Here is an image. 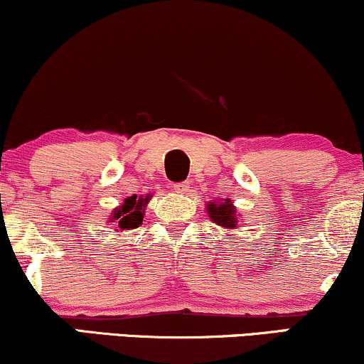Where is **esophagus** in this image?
Listing matches in <instances>:
<instances>
[{
	"mask_svg": "<svg viewBox=\"0 0 364 364\" xmlns=\"http://www.w3.org/2000/svg\"><path fill=\"white\" fill-rule=\"evenodd\" d=\"M173 191L177 192V194H187V192L191 191V183H189V182L173 183Z\"/></svg>",
	"mask_w": 364,
	"mask_h": 364,
	"instance_id": "obj_1",
	"label": "esophagus"
}]
</instances>
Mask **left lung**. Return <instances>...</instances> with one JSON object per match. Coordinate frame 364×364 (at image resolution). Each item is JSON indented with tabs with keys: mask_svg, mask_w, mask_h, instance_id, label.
<instances>
[{
	"mask_svg": "<svg viewBox=\"0 0 364 364\" xmlns=\"http://www.w3.org/2000/svg\"><path fill=\"white\" fill-rule=\"evenodd\" d=\"M208 214L210 221H214L218 226L224 228V230H236L237 228V218H236V208L231 204L230 199L219 200V203H209L208 204ZM230 237H232L230 235Z\"/></svg>",
	"mask_w": 364,
	"mask_h": 364,
	"instance_id": "obj_1",
	"label": "left lung"
}]
</instances>
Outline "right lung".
Segmentation results:
<instances>
[{
    "label": "right lung",
    "instance_id": "right-lung-1",
    "mask_svg": "<svg viewBox=\"0 0 364 364\" xmlns=\"http://www.w3.org/2000/svg\"><path fill=\"white\" fill-rule=\"evenodd\" d=\"M150 199H151L150 194L140 196V197L134 194L132 197H127L124 203L111 213L109 223H114V228H118V230H116L118 232L136 230V228L143 223L145 208Z\"/></svg>",
    "mask_w": 364,
    "mask_h": 364
}]
</instances>
